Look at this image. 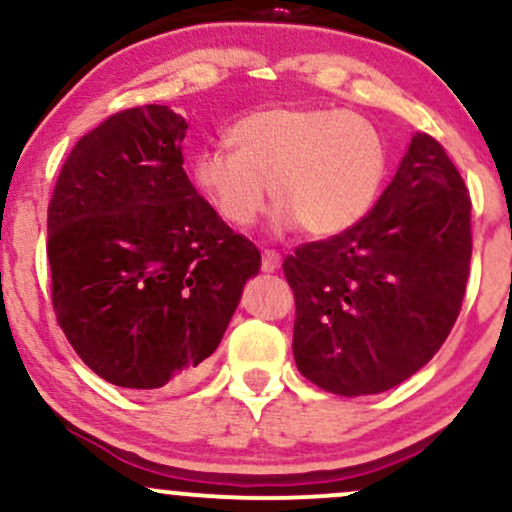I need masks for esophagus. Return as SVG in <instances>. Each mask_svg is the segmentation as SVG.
Here are the masks:
<instances>
[{
	"label": "esophagus",
	"instance_id": "34e87169",
	"mask_svg": "<svg viewBox=\"0 0 512 512\" xmlns=\"http://www.w3.org/2000/svg\"><path fill=\"white\" fill-rule=\"evenodd\" d=\"M281 267V255L276 250L262 252V272H276Z\"/></svg>",
	"mask_w": 512,
	"mask_h": 512
}]
</instances>
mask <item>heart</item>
Instances as JSON below:
<instances>
[{"label":"heart","mask_w":512,"mask_h":512,"mask_svg":"<svg viewBox=\"0 0 512 512\" xmlns=\"http://www.w3.org/2000/svg\"><path fill=\"white\" fill-rule=\"evenodd\" d=\"M233 154L219 146L192 158V182L228 226H255L267 187L279 228L310 238L351 231L373 209L387 175L383 134L363 115L274 105L228 129Z\"/></svg>","instance_id":"b5f03b06"}]
</instances>
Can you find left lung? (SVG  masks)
<instances>
[{
  "mask_svg": "<svg viewBox=\"0 0 512 512\" xmlns=\"http://www.w3.org/2000/svg\"><path fill=\"white\" fill-rule=\"evenodd\" d=\"M472 260V199L428 134L351 231L296 248L293 358L342 397L378 395L424 368L460 315Z\"/></svg>",
  "mask_w": 512,
  "mask_h": 512,
  "instance_id": "1",
  "label": "left lung"
}]
</instances>
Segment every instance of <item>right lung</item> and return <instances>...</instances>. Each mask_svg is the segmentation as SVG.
<instances>
[{
	"instance_id": "obj_1",
	"label": "right lung",
	"mask_w": 512,
	"mask_h": 512,
	"mask_svg": "<svg viewBox=\"0 0 512 512\" xmlns=\"http://www.w3.org/2000/svg\"><path fill=\"white\" fill-rule=\"evenodd\" d=\"M185 132L168 105L110 115L74 144L48 207L57 322L93 373L139 392L195 380L260 272L187 178Z\"/></svg>"
}]
</instances>
